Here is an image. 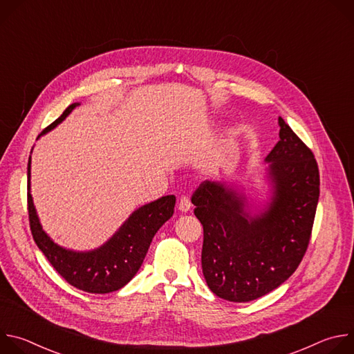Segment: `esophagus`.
I'll use <instances>...</instances> for the list:
<instances>
[{
    "mask_svg": "<svg viewBox=\"0 0 354 354\" xmlns=\"http://www.w3.org/2000/svg\"><path fill=\"white\" fill-rule=\"evenodd\" d=\"M179 212H182V213H189L190 212V209H192V203H190V200H189V197H186V196H183L182 198H180V201H179Z\"/></svg>",
    "mask_w": 354,
    "mask_h": 354,
    "instance_id": "esophagus-1",
    "label": "esophagus"
}]
</instances>
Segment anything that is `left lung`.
Returning <instances> with one entry per match:
<instances>
[{
    "instance_id": "1",
    "label": "left lung",
    "mask_w": 354,
    "mask_h": 354,
    "mask_svg": "<svg viewBox=\"0 0 354 354\" xmlns=\"http://www.w3.org/2000/svg\"><path fill=\"white\" fill-rule=\"evenodd\" d=\"M279 127L280 140L265 158V192L252 194L224 180H206L192 196L205 234L203 276L227 301L248 302L281 286L310 242L319 198L318 165L281 118Z\"/></svg>"
}]
</instances>
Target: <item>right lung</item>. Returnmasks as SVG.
<instances>
[{
	"instance_id": "1",
	"label": "right lung",
	"mask_w": 354,
	"mask_h": 354,
	"mask_svg": "<svg viewBox=\"0 0 354 354\" xmlns=\"http://www.w3.org/2000/svg\"><path fill=\"white\" fill-rule=\"evenodd\" d=\"M78 105L81 104H71L57 120L39 134L37 140L64 122ZM30 164L32 160L29 158L28 210L30 230L37 248L47 261L71 286L82 291L106 294L124 287L141 268L157 231L174 216L175 196H162L136 209L100 246L89 250H74L59 245L43 230L30 194Z\"/></svg>"
}]
</instances>
